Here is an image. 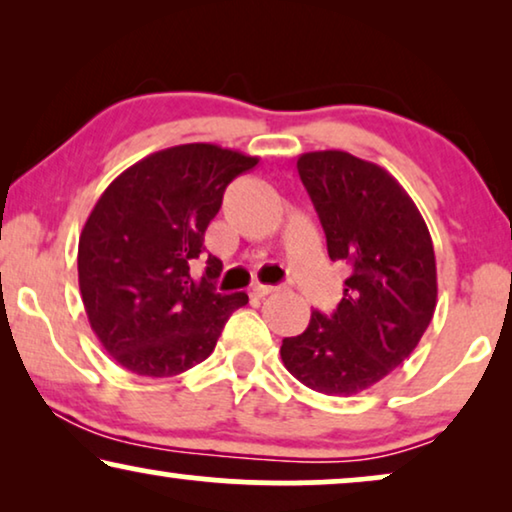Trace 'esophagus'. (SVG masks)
<instances>
[{
  "label": "esophagus",
  "mask_w": 512,
  "mask_h": 512,
  "mask_svg": "<svg viewBox=\"0 0 512 512\" xmlns=\"http://www.w3.org/2000/svg\"><path fill=\"white\" fill-rule=\"evenodd\" d=\"M275 291H279V286H270V284H256L254 289L249 291V296H251V298H265V296H270V293H275Z\"/></svg>",
  "instance_id": "1"
}]
</instances>
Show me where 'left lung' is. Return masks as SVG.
<instances>
[{
  "label": "left lung",
  "instance_id": "8db88e82",
  "mask_svg": "<svg viewBox=\"0 0 512 512\" xmlns=\"http://www.w3.org/2000/svg\"><path fill=\"white\" fill-rule=\"evenodd\" d=\"M296 165L328 256L349 277L338 310H314L279 354L305 387L352 396L415 352L436 312V254L417 205L384 167L347 151H310Z\"/></svg>",
  "mask_w": 512,
  "mask_h": 512
}]
</instances>
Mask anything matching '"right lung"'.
Wrapping results in <instances>:
<instances>
[{"mask_svg": "<svg viewBox=\"0 0 512 512\" xmlns=\"http://www.w3.org/2000/svg\"><path fill=\"white\" fill-rule=\"evenodd\" d=\"M256 156L216 144L156 151L107 186L79 237V289L90 328L118 366L172 377L198 366L247 293L214 291L223 263L195 277L223 191Z\"/></svg>", "mask_w": 512, "mask_h": 512, "instance_id": "obj_1", "label": "right lung"}]
</instances>
